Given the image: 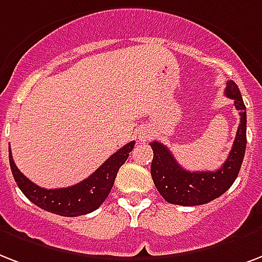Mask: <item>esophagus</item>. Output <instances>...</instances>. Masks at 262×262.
<instances>
[{
  "label": "esophagus",
  "mask_w": 262,
  "mask_h": 262,
  "mask_svg": "<svg viewBox=\"0 0 262 262\" xmlns=\"http://www.w3.org/2000/svg\"><path fill=\"white\" fill-rule=\"evenodd\" d=\"M152 136H154L152 129L144 127V129H141V130L139 132V141L141 143V144H144V143H147L149 139H152Z\"/></svg>",
  "instance_id": "1"
}]
</instances>
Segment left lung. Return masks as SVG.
Returning a JSON list of instances; mask_svg holds the SVG:
<instances>
[{
    "label": "left lung",
    "mask_w": 262,
    "mask_h": 262,
    "mask_svg": "<svg viewBox=\"0 0 262 262\" xmlns=\"http://www.w3.org/2000/svg\"><path fill=\"white\" fill-rule=\"evenodd\" d=\"M225 96L233 100L241 115L236 137L224 165L215 171H188L180 166L166 145L151 143L154 151L151 176L163 199L171 205L198 206L221 196L236 180L246 151V107L239 88L233 81L227 82Z\"/></svg>",
    "instance_id": "1"
}]
</instances>
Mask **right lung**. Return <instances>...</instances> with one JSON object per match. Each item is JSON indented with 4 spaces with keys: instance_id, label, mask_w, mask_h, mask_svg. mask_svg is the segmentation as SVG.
<instances>
[{
    "instance_id": "right-lung-1",
    "label": "right lung",
    "mask_w": 262,
    "mask_h": 262,
    "mask_svg": "<svg viewBox=\"0 0 262 262\" xmlns=\"http://www.w3.org/2000/svg\"><path fill=\"white\" fill-rule=\"evenodd\" d=\"M135 147V141L127 143L105 161L101 166L92 173L88 179L82 180L66 188L47 189L38 187L30 181L13 162L9 148V163L16 184L25 193V196L34 205L43 210L64 217H77L95 211L104 202L113 188L119 167L126 162L129 152Z\"/></svg>"
}]
</instances>
